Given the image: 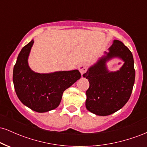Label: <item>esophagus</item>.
Instances as JSON below:
<instances>
[{"label":"esophagus","mask_w":147,"mask_h":147,"mask_svg":"<svg viewBox=\"0 0 147 147\" xmlns=\"http://www.w3.org/2000/svg\"><path fill=\"white\" fill-rule=\"evenodd\" d=\"M79 71H80L82 75H83L84 73H85V72L87 71L86 64V63L81 64V65L79 66Z\"/></svg>","instance_id":"esophagus-1"}]
</instances>
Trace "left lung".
<instances>
[{"label":"left lung","mask_w":147,"mask_h":147,"mask_svg":"<svg viewBox=\"0 0 147 147\" xmlns=\"http://www.w3.org/2000/svg\"><path fill=\"white\" fill-rule=\"evenodd\" d=\"M106 56L83 75L90 83L86 92V106L97 115H109L122 109L131 97L135 82L134 61L129 49L122 42L114 40ZM113 57H119L125 63L118 71L109 72L105 62Z\"/></svg>","instance_id":"8db88e82"}]
</instances>
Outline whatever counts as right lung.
<instances>
[{
	"label": "right lung",
	"mask_w": 147,
	"mask_h": 147,
	"mask_svg": "<svg viewBox=\"0 0 147 147\" xmlns=\"http://www.w3.org/2000/svg\"><path fill=\"white\" fill-rule=\"evenodd\" d=\"M33 43L32 40L18 55L13 70L14 89L24 105L36 112H48L58 107L64 90L80 79L81 73L77 70L49 74L32 71L28 58Z\"/></svg>",
	"instance_id": "add662e5"
}]
</instances>
